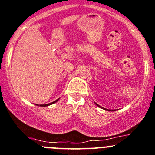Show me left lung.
<instances>
[{"label":"left lung","mask_w":155,"mask_h":155,"mask_svg":"<svg viewBox=\"0 0 155 155\" xmlns=\"http://www.w3.org/2000/svg\"><path fill=\"white\" fill-rule=\"evenodd\" d=\"M94 103H95V102H94ZM95 104H96L97 106H98V107H101V108H102V109H104V110H105V111H115V110H110V109H106V108H104V107H102L101 106H100V105H98L97 104V103H95Z\"/></svg>","instance_id":"8db88e82"}]
</instances>
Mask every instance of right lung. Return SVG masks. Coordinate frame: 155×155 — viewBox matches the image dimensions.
Instances as JSON below:
<instances>
[{
  "label": "right lung",
  "mask_w": 155,
  "mask_h": 155,
  "mask_svg": "<svg viewBox=\"0 0 155 155\" xmlns=\"http://www.w3.org/2000/svg\"><path fill=\"white\" fill-rule=\"evenodd\" d=\"M58 100H59V98H58V100L54 101L51 102V103H50V104H40V105H38V104H36V105L40 106V107H46V106H49V105H51V104H53L56 103V102H57Z\"/></svg>",
  "instance_id": "right-lung-1"
}]
</instances>
